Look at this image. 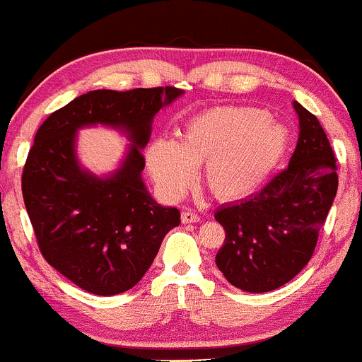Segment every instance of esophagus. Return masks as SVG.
<instances>
[{
  "label": "esophagus",
  "instance_id": "esophagus-1",
  "mask_svg": "<svg viewBox=\"0 0 362 362\" xmlns=\"http://www.w3.org/2000/svg\"><path fill=\"white\" fill-rule=\"evenodd\" d=\"M181 221L186 223V225H188V223H199L200 216L195 214V212H192V211H185L181 214Z\"/></svg>",
  "mask_w": 362,
  "mask_h": 362
}]
</instances>
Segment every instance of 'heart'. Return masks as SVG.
Here are the masks:
<instances>
[{"label": "heart", "instance_id": "b5f03b06", "mask_svg": "<svg viewBox=\"0 0 362 362\" xmlns=\"http://www.w3.org/2000/svg\"><path fill=\"white\" fill-rule=\"evenodd\" d=\"M288 129L268 111L249 106H216L189 118L180 143L156 139L146 150V165L163 195L177 199L204 166V181L214 197L238 200L255 193L286 153Z\"/></svg>", "mask_w": 362, "mask_h": 362}]
</instances>
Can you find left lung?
I'll return each instance as SVG.
<instances>
[{
	"instance_id": "1",
	"label": "left lung",
	"mask_w": 362,
	"mask_h": 362,
	"mask_svg": "<svg viewBox=\"0 0 362 362\" xmlns=\"http://www.w3.org/2000/svg\"><path fill=\"white\" fill-rule=\"evenodd\" d=\"M293 106L300 136L288 169L249 199L221 206L214 214L226 233L216 264L242 291H274L296 277L310 262L337 197L329 139L310 111L296 100Z\"/></svg>"
}]
</instances>
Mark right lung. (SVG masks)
Returning <instances> with one entry per match:
<instances>
[{
    "instance_id": "obj_1",
    "label": "right lung",
    "mask_w": 362,
    "mask_h": 362,
    "mask_svg": "<svg viewBox=\"0 0 362 362\" xmlns=\"http://www.w3.org/2000/svg\"><path fill=\"white\" fill-rule=\"evenodd\" d=\"M181 94L176 87L92 90L40 125L22 195L43 258L78 288L100 296L129 291L181 223L180 211L156 204L141 180L153 117ZM98 123L122 128L133 143L107 178L81 170L74 148L76 130Z\"/></svg>"
}]
</instances>
